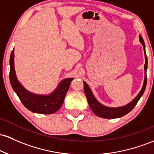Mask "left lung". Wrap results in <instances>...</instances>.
Segmentation results:
<instances>
[{"label":"left lung","mask_w":154,"mask_h":154,"mask_svg":"<svg viewBox=\"0 0 154 154\" xmlns=\"http://www.w3.org/2000/svg\"><path fill=\"white\" fill-rule=\"evenodd\" d=\"M140 41L141 42L142 45L144 47L145 50V42L143 41V37L140 36ZM145 55H146V64H145V73H146V76H145V81L144 84H143V88L140 92L139 93L137 96L134 98V100L131 102H130L129 104H126V106L121 107H116V108H110V107H107L105 106L102 105L100 103L98 102L97 100L95 99L94 95H93L92 92H91L90 88L88 87V85H87L86 82H84V92L87 97L88 102L89 106H90L91 109H92V111L94 112L97 116L99 117L103 118H117L122 117V116H125V115L128 114L130 111L132 110L135 107V105L137 104V103L138 102V101L140 100V99L141 98V96H143V94H144L145 90H146V84H147V74H146V71L147 68H148V58H147V55L146 53V50H145Z\"/></svg>","instance_id":"left-lung-1"}]
</instances>
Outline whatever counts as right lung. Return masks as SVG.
<instances>
[{
	"instance_id": "right-lung-1",
	"label": "right lung",
	"mask_w": 154,
	"mask_h": 154,
	"mask_svg": "<svg viewBox=\"0 0 154 154\" xmlns=\"http://www.w3.org/2000/svg\"><path fill=\"white\" fill-rule=\"evenodd\" d=\"M14 49L10 55L9 80L11 87L27 109L33 112L52 114L60 109L63 104L72 78L65 79L59 84L57 89L49 96H38L28 92L20 84L17 79L14 64Z\"/></svg>"
}]
</instances>
